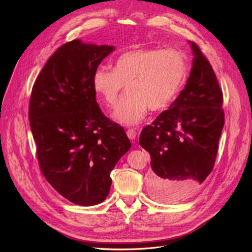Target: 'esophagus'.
I'll return each instance as SVG.
<instances>
[{
    "mask_svg": "<svg viewBox=\"0 0 252 252\" xmlns=\"http://www.w3.org/2000/svg\"><path fill=\"white\" fill-rule=\"evenodd\" d=\"M127 136H128V138L129 139H130V140H135V138H136V132H135V130H134V129L132 128V129H128V130H127Z\"/></svg>",
    "mask_w": 252,
    "mask_h": 252,
    "instance_id": "esophagus-1",
    "label": "esophagus"
}]
</instances>
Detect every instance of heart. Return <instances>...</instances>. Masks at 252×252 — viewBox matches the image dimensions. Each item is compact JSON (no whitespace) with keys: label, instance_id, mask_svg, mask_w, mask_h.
<instances>
[{"label":"heart","instance_id":"heart-1","mask_svg":"<svg viewBox=\"0 0 252 252\" xmlns=\"http://www.w3.org/2000/svg\"><path fill=\"white\" fill-rule=\"evenodd\" d=\"M187 75V61L177 49L141 48L121 55L112 70L97 68L93 85L108 108L117 105L127 86L128 94L113 111L119 123H141L148 109H166L178 95Z\"/></svg>","mask_w":252,"mask_h":252}]
</instances>
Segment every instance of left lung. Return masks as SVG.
<instances>
[{
  "instance_id": "obj_1",
  "label": "left lung",
  "mask_w": 252,
  "mask_h": 252,
  "mask_svg": "<svg viewBox=\"0 0 252 252\" xmlns=\"http://www.w3.org/2000/svg\"><path fill=\"white\" fill-rule=\"evenodd\" d=\"M189 44L194 58L185 88L140 135L151 157L152 195L164 203L189 199L208 177L225 122L217 75L199 46Z\"/></svg>"
}]
</instances>
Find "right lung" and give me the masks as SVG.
Masks as SVG:
<instances>
[{"mask_svg": "<svg viewBox=\"0 0 252 252\" xmlns=\"http://www.w3.org/2000/svg\"><path fill=\"white\" fill-rule=\"evenodd\" d=\"M113 46L73 40L49 58L32 87L29 121L45 179L65 199L93 206L107 197L110 172L130 149L124 128L106 118L93 77Z\"/></svg>", "mask_w": 252, "mask_h": 252, "instance_id": "1", "label": "right lung"}]
</instances>
